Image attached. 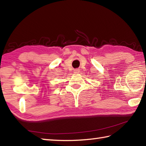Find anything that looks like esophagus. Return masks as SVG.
Returning a JSON list of instances; mask_svg holds the SVG:
<instances>
[{
	"mask_svg": "<svg viewBox=\"0 0 146 146\" xmlns=\"http://www.w3.org/2000/svg\"><path fill=\"white\" fill-rule=\"evenodd\" d=\"M80 72V70L79 69H75L74 70V73H78Z\"/></svg>",
	"mask_w": 146,
	"mask_h": 146,
	"instance_id": "34e87169",
	"label": "esophagus"
}]
</instances>
